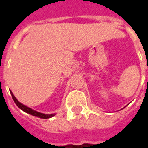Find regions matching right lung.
I'll return each instance as SVG.
<instances>
[{
  "label": "right lung",
  "mask_w": 148,
  "mask_h": 148,
  "mask_svg": "<svg viewBox=\"0 0 148 148\" xmlns=\"http://www.w3.org/2000/svg\"><path fill=\"white\" fill-rule=\"evenodd\" d=\"M11 93V95L12 97V99L14 101V102L16 103V105L20 108L21 109H22L23 111H24L25 112H27V113H29V114L32 115L34 116H37V117H39V118H42V119H47V118H51L52 116H55V113L54 114H43V113H41V112H36L33 110V109H30V108H28L27 106H24V105H22L21 102H19L17 101V99L15 97V96L13 95V93Z\"/></svg>",
  "instance_id": "1"
}]
</instances>
